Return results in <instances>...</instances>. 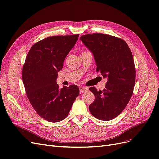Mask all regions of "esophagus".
Wrapping results in <instances>:
<instances>
[{
    "label": "esophagus",
    "mask_w": 159,
    "mask_h": 159,
    "mask_svg": "<svg viewBox=\"0 0 159 159\" xmlns=\"http://www.w3.org/2000/svg\"><path fill=\"white\" fill-rule=\"evenodd\" d=\"M88 90V88H85V87H81L80 88V93H84L85 92H86Z\"/></svg>",
    "instance_id": "1"
}]
</instances>
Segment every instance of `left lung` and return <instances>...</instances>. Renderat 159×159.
I'll return each mask as SVG.
<instances>
[{"mask_svg": "<svg viewBox=\"0 0 159 159\" xmlns=\"http://www.w3.org/2000/svg\"><path fill=\"white\" fill-rule=\"evenodd\" d=\"M80 40L93 53L96 71L108 79L103 91L89 88L95 98L89 111L98 119L111 120L126 107L133 93L136 71L132 52L125 41L105 34H87Z\"/></svg>", "mask_w": 159, "mask_h": 159, "instance_id": "left-lung-1", "label": "left lung"}]
</instances>
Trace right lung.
Returning <instances> with one entry per match:
<instances>
[{"label": "right lung", "mask_w": 159, "mask_h": 159, "mask_svg": "<svg viewBox=\"0 0 159 159\" xmlns=\"http://www.w3.org/2000/svg\"><path fill=\"white\" fill-rule=\"evenodd\" d=\"M79 35L54 36L35 43L23 66L22 78L27 98L38 115L49 122H58L68 116L80 93L76 85L60 89L56 81Z\"/></svg>", "instance_id": "1"}]
</instances>
